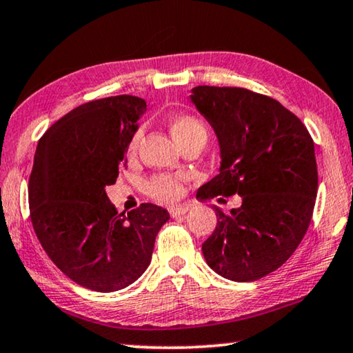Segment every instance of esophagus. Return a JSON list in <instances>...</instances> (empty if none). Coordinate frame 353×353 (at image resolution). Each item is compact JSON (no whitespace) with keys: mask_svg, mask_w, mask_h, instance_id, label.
Instances as JSON below:
<instances>
[{"mask_svg":"<svg viewBox=\"0 0 353 353\" xmlns=\"http://www.w3.org/2000/svg\"><path fill=\"white\" fill-rule=\"evenodd\" d=\"M190 210V208L187 205H176V207H171L170 208V214L172 218H177L181 216V214H185Z\"/></svg>","mask_w":353,"mask_h":353,"instance_id":"34e87169","label":"esophagus"}]
</instances>
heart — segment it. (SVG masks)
Returning <instances> with one entry per match:
<instances>
[{
	"mask_svg": "<svg viewBox=\"0 0 353 353\" xmlns=\"http://www.w3.org/2000/svg\"><path fill=\"white\" fill-rule=\"evenodd\" d=\"M170 130L172 139H174L179 145H183L185 141H188L194 137H202L207 140V129L198 118L191 115H177L170 121ZM140 132L134 135V139L130 140L128 154L129 157H134L139 148ZM148 193L151 198L159 202H165V204H171L176 199L181 198L182 194V179L170 174H159L154 176L151 181L148 182Z\"/></svg>",
	"mask_w": 353,
	"mask_h": 353,
	"instance_id": "b5f03b06",
	"label": "heart"
}]
</instances>
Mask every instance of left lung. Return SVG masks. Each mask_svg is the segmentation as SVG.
I'll return each mask as SVG.
<instances>
[{
    "instance_id": "1",
    "label": "left lung",
    "mask_w": 353,
    "mask_h": 353,
    "mask_svg": "<svg viewBox=\"0 0 353 353\" xmlns=\"http://www.w3.org/2000/svg\"><path fill=\"white\" fill-rule=\"evenodd\" d=\"M191 103L216 134L219 174L202 199L241 196L202 244L207 265L224 279L254 282L274 272L301 244L312 221L318 168L314 143L294 113L238 87H194Z\"/></svg>"
}]
</instances>
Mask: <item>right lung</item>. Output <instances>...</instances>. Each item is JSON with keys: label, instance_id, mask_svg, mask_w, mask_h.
I'll use <instances>...</instances> for the list:
<instances>
[{"label": "right lung", "instance_id": "add662e5", "mask_svg": "<svg viewBox=\"0 0 353 353\" xmlns=\"http://www.w3.org/2000/svg\"><path fill=\"white\" fill-rule=\"evenodd\" d=\"M145 99L119 94L76 107L39 140L29 177V210L41 248L83 288L112 292L151 263L165 208L141 204L118 213L105 187L126 168Z\"/></svg>", "mask_w": 353, "mask_h": 353}]
</instances>
